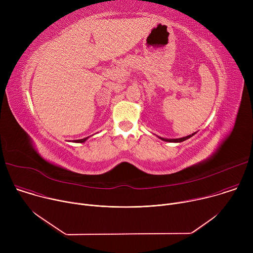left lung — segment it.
Listing matches in <instances>:
<instances>
[{"label": "left lung", "mask_w": 253, "mask_h": 253, "mask_svg": "<svg viewBox=\"0 0 253 253\" xmlns=\"http://www.w3.org/2000/svg\"><path fill=\"white\" fill-rule=\"evenodd\" d=\"M194 134H195V133H193V134H191V135H188V136H186V137H183V138H178V139H165V138H161V137H160V139L163 140V141H167V142H182V141H185V140H187L188 138L192 137Z\"/></svg>", "instance_id": "1"}]
</instances>
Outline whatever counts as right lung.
Wrapping results in <instances>:
<instances>
[{"label":"right lung","mask_w":253,"mask_h":253,"mask_svg":"<svg viewBox=\"0 0 253 253\" xmlns=\"http://www.w3.org/2000/svg\"><path fill=\"white\" fill-rule=\"evenodd\" d=\"M88 139V137L87 138H84V139H79V140H74V142H76V143H83V142H85L86 140Z\"/></svg>","instance_id":"obj_1"}]
</instances>
